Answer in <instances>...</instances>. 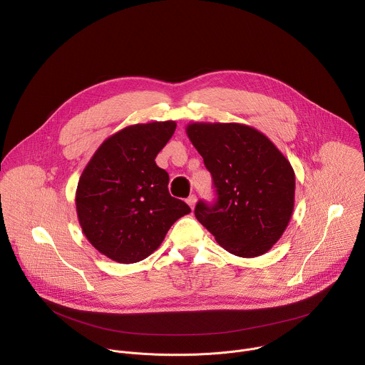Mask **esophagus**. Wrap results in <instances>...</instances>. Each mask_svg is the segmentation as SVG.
<instances>
[{
  "instance_id": "obj_1",
  "label": "esophagus",
  "mask_w": 365,
  "mask_h": 365,
  "mask_svg": "<svg viewBox=\"0 0 365 365\" xmlns=\"http://www.w3.org/2000/svg\"><path fill=\"white\" fill-rule=\"evenodd\" d=\"M186 203L190 206V210L193 211V207H195V205H196V196H195V195H190V196L186 199Z\"/></svg>"
}]
</instances>
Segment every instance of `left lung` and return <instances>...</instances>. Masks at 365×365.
<instances>
[{
  "mask_svg": "<svg viewBox=\"0 0 365 365\" xmlns=\"http://www.w3.org/2000/svg\"><path fill=\"white\" fill-rule=\"evenodd\" d=\"M186 134L217 187L195 217L228 252L252 258L282 238L294 207V170L274 143L240 123H189Z\"/></svg>",
  "mask_w": 365,
  "mask_h": 365,
  "instance_id": "left-lung-1",
  "label": "left lung"
}]
</instances>
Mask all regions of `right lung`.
<instances>
[{
	"instance_id": "obj_1",
	"label": "right lung",
	"mask_w": 365,
	"mask_h": 365,
	"mask_svg": "<svg viewBox=\"0 0 365 365\" xmlns=\"http://www.w3.org/2000/svg\"><path fill=\"white\" fill-rule=\"evenodd\" d=\"M175 130V121L128 125L98 147L79 178L75 203L82 232L117 263L147 258L190 212L170 196L169 175L154 162Z\"/></svg>"
}]
</instances>
